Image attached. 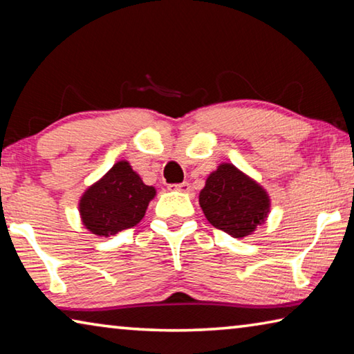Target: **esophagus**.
<instances>
[{"instance_id": "34e87169", "label": "esophagus", "mask_w": 354, "mask_h": 354, "mask_svg": "<svg viewBox=\"0 0 354 354\" xmlns=\"http://www.w3.org/2000/svg\"><path fill=\"white\" fill-rule=\"evenodd\" d=\"M173 189H176V190H179V192H184V194H187V192L190 190V184L187 183V181H184V183H181V184H175V185H171Z\"/></svg>"}]
</instances>
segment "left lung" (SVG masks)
<instances>
[{
  "label": "left lung",
  "instance_id": "8db88e82",
  "mask_svg": "<svg viewBox=\"0 0 354 354\" xmlns=\"http://www.w3.org/2000/svg\"><path fill=\"white\" fill-rule=\"evenodd\" d=\"M200 206L212 226L243 239L266 221L270 196L262 185L232 164H220L200 192Z\"/></svg>",
  "mask_w": 354,
  "mask_h": 354
}]
</instances>
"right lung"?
I'll return each mask as SVG.
<instances>
[{
	"mask_svg": "<svg viewBox=\"0 0 354 354\" xmlns=\"http://www.w3.org/2000/svg\"><path fill=\"white\" fill-rule=\"evenodd\" d=\"M154 195L156 189L142 181L128 160H118L81 196L82 225L100 237L115 236L139 223Z\"/></svg>",
	"mask_w": 354,
	"mask_h": 354,
	"instance_id": "obj_1",
	"label": "right lung"
}]
</instances>
